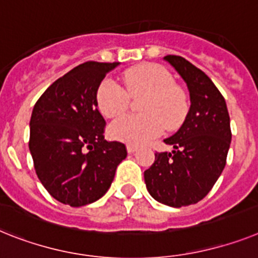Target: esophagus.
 I'll return each mask as SVG.
<instances>
[{"mask_svg": "<svg viewBox=\"0 0 258 258\" xmlns=\"http://www.w3.org/2000/svg\"><path fill=\"white\" fill-rule=\"evenodd\" d=\"M136 151H138V147L134 146V144H128L127 146V152L128 153H135Z\"/></svg>", "mask_w": 258, "mask_h": 258, "instance_id": "obj_1", "label": "esophagus"}]
</instances>
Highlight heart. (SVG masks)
I'll use <instances>...</instances> for the list:
<instances>
[{
    "label": "heart",
    "instance_id": "1",
    "mask_svg": "<svg viewBox=\"0 0 258 258\" xmlns=\"http://www.w3.org/2000/svg\"><path fill=\"white\" fill-rule=\"evenodd\" d=\"M124 85L106 77L97 88L99 111L107 118L123 115L130 106V97L146 94L140 103V115H127L109 127L111 138L130 144H144L161 135L166 128L176 130L186 118L189 98L164 67L142 64L125 71Z\"/></svg>",
    "mask_w": 258,
    "mask_h": 258
}]
</instances>
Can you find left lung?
Instances as JSON below:
<instances>
[{
  "label": "left lung",
  "instance_id": "obj_1",
  "mask_svg": "<svg viewBox=\"0 0 258 258\" xmlns=\"http://www.w3.org/2000/svg\"><path fill=\"white\" fill-rule=\"evenodd\" d=\"M164 60L186 82L191 103L181 128L164 140L174 149L155 153L144 181L160 203L189 206L209 194L226 166L232 136L229 115L224 97L206 73L181 56Z\"/></svg>",
  "mask_w": 258,
  "mask_h": 258
}]
</instances>
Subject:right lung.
Wrapping results in <instances>:
<instances>
[{
	"mask_svg": "<svg viewBox=\"0 0 258 258\" xmlns=\"http://www.w3.org/2000/svg\"><path fill=\"white\" fill-rule=\"evenodd\" d=\"M119 62L86 61L47 88L30 120L34 168L51 197L72 207L94 202L109 190L125 159L120 142L105 140L106 120L97 88Z\"/></svg>",
	"mask_w": 258,
	"mask_h": 258,
	"instance_id": "1",
	"label": "right lung"
}]
</instances>
